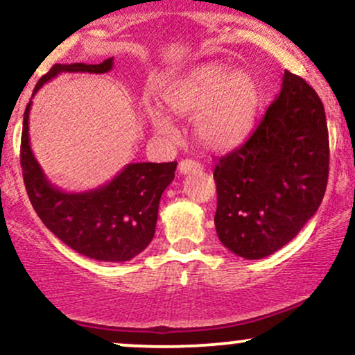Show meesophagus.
Segmentation results:
<instances>
[{
	"mask_svg": "<svg viewBox=\"0 0 355 355\" xmlns=\"http://www.w3.org/2000/svg\"><path fill=\"white\" fill-rule=\"evenodd\" d=\"M198 170H202V165L198 164V162L190 160V158H185V160H182L180 164H178V172H180L182 175L198 172Z\"/></svg>",
	"mask_w": 355,
	"mask_h": 355,
	"instance_id": "esophagus-1",
	"label": "esophagus"
}]
</instances>
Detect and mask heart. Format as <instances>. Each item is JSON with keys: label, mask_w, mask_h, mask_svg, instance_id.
Here are the masks:
<instances>
[{"label": "heart", "mask_w": 355, "mask_h": 355, "mask_svg": "<svg viewBox=\"0 0 355 355\" xmlns=\"http://www.w3.org/2000/svg\"><path fill=\"white\" fill-rule=\"evenodd\" d=\"M162 101L172 115L193 118V135L203 146L223 152L242 144L254 130L260 88L250 73L205 63L173 80ZM148 118L157 132L173 130L170 118L158 110H148Z\"/></svg>", "instance_id": "obj_1"}]
</instances>
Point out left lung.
<instances>
[{
	"label": "left lung",
	"instance_id": "left-lung-1",
	"mask_svg": "<svg viewBox=\"0 0 355 355\" xmlns=\"http://www.w3.org/2000/svg\"><path fill=\"white\" fill-rule=\"evenodd\" d=\"M215 229L248 260L282 248L313 217L329 178L324 105L307 81L284 73L282 89L245 144L218 158Z\"/></svg>",
	"mask_w": 355,
	"mask_h": 355
}]
</instances>
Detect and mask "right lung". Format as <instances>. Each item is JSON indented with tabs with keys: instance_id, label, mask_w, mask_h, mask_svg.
<instances>
[{
	"instance_id": "right-lung-1",
	"label": "right lung",
	"mask_w": 355,
	"mask_h": 355,
	"mask_svg": "<svg viewBox=\"0 0 355 355\" xmlns=\"http://www.w3.org/2000/svg\"><path fill=\"white\" fill-rule=\"evenodd\" d=\"M113 58L98 64H55L38 80L35 93L63 71L107 73ZM31 100L23 116V180L31 205L48 230L78 254L101 262H126L144 252L155 235L162 193L175 178L177 162L130 164L112 182L83 193H68L44 177L30 146Z\"/></svg>"
}]
</instances>
